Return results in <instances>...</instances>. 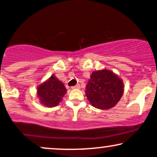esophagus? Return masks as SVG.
<instances>
[{
    "mask_svg": "<svg viewBox=\"0 0 157 157\" xmlns=\"http://www.w3.org/2000/svg\"><path fill=\"white\" fill-rule=\"evenodd\" d=\"M71 88L72 89H78V88H80V85H76V86L71 87Z\"/></svg>",
    "mask_w": 157,
    "mask_h": 157,
    "instance_id": "obj_1",
    "label": "esophagus"
}]
</instances>
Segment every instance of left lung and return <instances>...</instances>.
I'll return each mask as SVG.
<instances>
[{
    "instance_id": "left-lung-1",
    "label": "left lung",
    "mask_w": 157,
    "mask_h": 157,
    "mask_svg": "<svg viewBox=\"0 0 157 157\" xmlns=\"http://www.w3.org/2000/svg\"><path fill=\"white\" fill-rule=\"evenodd\" d=\"M90 77L86 87V95L92 106L100 109L115 107L124 94L122 79L106 69L94 71Z\"/></svg>"
}]
</instances>
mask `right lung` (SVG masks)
Instances as JSON below:
<instances>
[{
	"instance_id": "add662e5",
	"label": "right lung",
	"mask_w": 157,
	"mask_h": 157,
	"mask_svg": "<svg viewBox=\"0 0 157 157\" xmlns=\"http://www.w3.org/2000/svg\"><path fill=\"white\" fill-rule=\"evenodd\" d=\"M67 90L63 82L55 75H52L50 78L37 86L36 94L41 105L53 107L61 101Z\"/></svg>"
}]
</instances>
